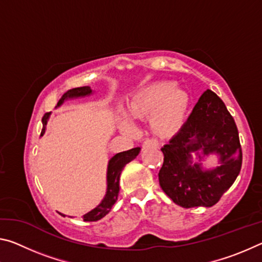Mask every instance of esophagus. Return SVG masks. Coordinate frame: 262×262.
I'll return each instance as SVG.
<instances>
[{
  "mask_svg": "<svg viewBox=\"0 0 262 262\" xmlns=\"http://www.w3.org/2000/svg\"><path fill=\"white\" fill-rule=\"evenodd\" d=\"M158 145H159V143L156 139H148L143 142V145H142V147H143V149L158 148Z\"/></svg>",
  "mask_w": 262,
  "mask_h": 262,
  "instance_id": "1",
  "label": "esophagus"
}]
</instances>
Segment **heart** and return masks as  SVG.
<instances>
[{
	"label": "heart",
	"instance_id": "obj_1",
	"mask_svg": "<svg viewBox=\"0 0 262 262\" xmlns=\"http://www.w3.org/2000/svg\"><path fill=\"white\" fill-rule=\"evenodd\" d=\"M189 105V96L171 81L149 84L133 96L128 104V114L135 120H150L151 129L161 137H172L181 130ZM128 132L134 127L126 123Z\"/></svg>",
	"mask_w": 262,
	"mask_h": 262
}]
</instances>
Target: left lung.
<instances>
[{"instance_id":"8db88e82","label":"left lung","mask_w":262,"mask_h":262,"mask_svg":"<svg viewBox=\"0 0 262 262\" xmlns=\"http://www.w3.org/2000/svg\"><path fill=\"white\" fill-rule=\"evenodd\" d=\"M202 148L221 156V166L202 171L190 152ZM159 185L168 198L184 208L211 207L231 187L242 168L243 152L231 114L211 90L203 92L178 134L162 148Z\"/></svg>"}]
</instances>
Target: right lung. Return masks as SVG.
Returning <instances> with one entry per match:
<instances>
[{
	"label": "right lung",
	"instance_id": "obj_1",
	"mask_svg": "<svg viewBox=\"0 0 262 262\" xmlns=\"http://www.w3.org/2000/svg\"><path fill=\"white\" fill-rule=\"evenodd\" d=\"M92 90L90 86H81V88H75L72 89L66 92V94L62 96V98L59 100L57 103V106H60L66 99L69 98H74V97H82V96H86L90 95ZM51 112L45 113V115L42 117V130H41V136L43 135L46 129V123H47V119L50 117ZM141 148H133L130 150H127V151H122L119 152L117 155L111 158V161L108 163V168H107V192H106V196L104 198V200L101 201L100 205L98 207H96L94 210H91L88 214L83 215L82 219L85 222H96L108 214L111 208L113 207V205L117 202L118 199V194H119V180H120V174L122 168L125 167L127 163L132 162L137 155H139ZM62 215V214H61ZM64 216V215H62Z\"/></svg>",
	"mask_w": 262,
	"mask_h": 262
}]
</instances>
